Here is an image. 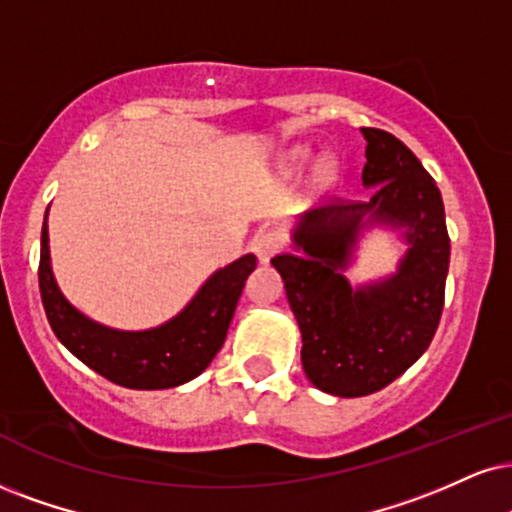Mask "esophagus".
<instances>
[{
	"label": "esophagus",
	"mask_w": 512,
	"mask_h": 512,
	"mask_svg": "<svg viewBox=\"0 0 512 512\" xmlns=\"http://www.w3.org/2000/svg\"><path fill=\"white\" fill-rule=\"evenodd\" d=\"M282 246H285V237L277 230H263L254 237V251L261 263H268L275 254H280Z\"/></svg>",
	"instance_id": "esophagus-1"
}]
</instances>
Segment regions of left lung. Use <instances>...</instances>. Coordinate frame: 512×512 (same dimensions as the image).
I'll use <instances>...</instances> for the list:
<instances>
[{"mask_svg": "<svg viewBox=\"0 0 512 512\" xmlns=\"http://www.w3.org/2000/svg\"><path fill=\"white\" fill-rule=\"evenodd\" d=\"M361 132L368 204L315 208L296 232L306 256L273 258L304 339L308 380L344 399L384 389L425 353L444 311L451 254L441 192L418 156L391 132ZM365 212L406 226L411 249L396 278L353 293L341 270Z\"/></svg>", "mask_w": 512, "mask_h": 512, "instance_id": "left-lung-1", "label": "left lung"}]
</instances>
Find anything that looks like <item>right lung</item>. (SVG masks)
<instances>
[{"label": "right lung", "mask_w": 512, "mask_h": 512, "mask_svg": "<svg viewBox=\"0 0 512 512\" xmlns=\"http://www.w3.org/2000/svg\"><path fill=\"white\" fill-rule=\"evenodd\" d=\"M47 220L40 246V294L59 342L87 368L128 389H168L201 375L225 342L244 282L256 268L246 254L206 280L189 306L166 325L147 332H118L92 323L63 299L49 268Z\"/></svg>", "instance_id": "1"}]
</instances>
